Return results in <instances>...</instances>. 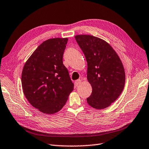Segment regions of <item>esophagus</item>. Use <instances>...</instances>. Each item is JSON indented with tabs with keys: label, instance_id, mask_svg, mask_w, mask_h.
<instances>
[{
	"label": "esophagus",
	"instance_id": "1",
	"mask_svg": "<svg viewBox=\"0 0 149 149\" xmlns=\"http://www.w3.org/2000/svg\"><path fill=\"white\" fill-rule=\"evenodd\" d=\"M81 83V80L78 79V80H77L75 81L74 85H75V86H79Z\"/></svg>",
	"mask_w": 149,
	"mask_h": 149
}]
</instances>
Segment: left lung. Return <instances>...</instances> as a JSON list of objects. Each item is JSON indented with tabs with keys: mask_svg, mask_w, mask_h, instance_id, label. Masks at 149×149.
Returning a JSON list of instances; mask_svg holds the SVG:
<instances>
[{
	"mask_svg": "<svg viewBox=\"0 0 149 149\" xmlns=\"http://www.w3.org/2000/svg\"><path fill=\"white\" fill-rule=\"evenodd\" d=\"M75 38L87 62V80L92 87L86 99L93 108L103 109L117 100L125 83L123 65L107 42L91 35H77Z\"/></svg>",
	"mask_w": 149,
	"mask_h": 149,
	"instance_id": "obj_1",
	"label": "left lung"
}]
</instances>
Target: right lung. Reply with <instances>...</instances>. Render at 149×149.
I'll return each mask as SVG.
<instances>
[{"label":"right lung","mask_w":149,"mask_h":149,"mask_svg":"<svg viewBox=\"0 0 149 149\" xmlns=\"http://www.w3.org/2000/svg\"><path fill=\"white\" fill-rule=\"evenodd\" d=\"M68 38H53L42 43L31 55L22 71L24 95L31 105L48 115L64 107L74 84L63 63Z\"/></svg>","instance_id":"1"}]
</instances>
